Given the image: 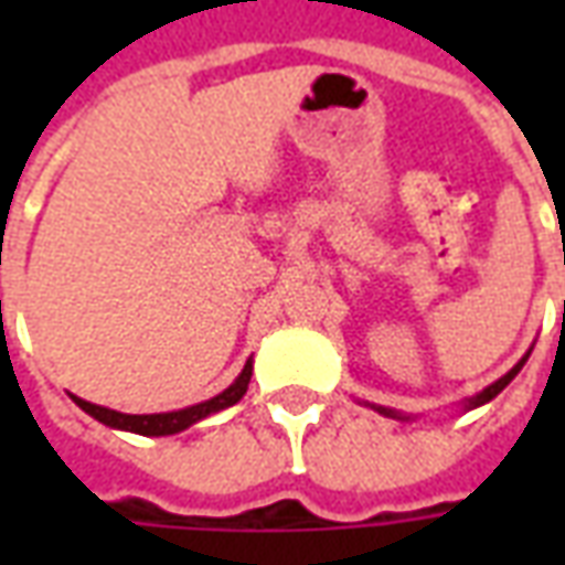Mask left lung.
Returning a JSON list of instances; mask_svg holds the SVG:
<instances>
[{
  "mask_svg": "<svg viewBox=\"0 0 565 565\" xmlns=\"http://www.w3.org/2000/svg\"><path fill=\"white\" fill-rule=\"evenodd\" d=\"M523 363H526V356H523V360H521V363H518V366L511 369L509 375H502V379H499L497 384H490V387H487V391H481V393H478V396H472V399H469V408H478V405L490 403V399H493V396H497V393L505 391V384H509V381L514 379V375H518V372H521ZM379 412H381V415H393L391 408H379Z\"/></svg>",
  "mask_w": 565,
  "mask_h": 565,
  "instance_id": "1",
  "label": "left lung"
}]
</instances>
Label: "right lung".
I'll list each match as a JSON object with an SVG mask.
<instances>
[{"label": "right lung", "instance_id": "add662e5", "mask_svg": "<svg viewBox=\"0 0 565 565\" xmlns=\"http://www.w3.org/2000/svg\"><path fill=\"white\" fill-rule=\"evenodd\" d=\"M250 360L242 369V375L235 379V384H230L221 396H214L209 403H199L190 405V408H181V412H169V415H120V412H111V408H103V405H93L84 403L78 396H72L75 403L87 412L90 417H96L99 424L105 426H115V429H129V433H139V436H172V433H181L186 426H193L202 417L214 415V412H221V408H230L235 405L242 396H245L247 384H250Z\"/></svg>", "mask_w": 565, "mask_h": 565}]
</instances>
